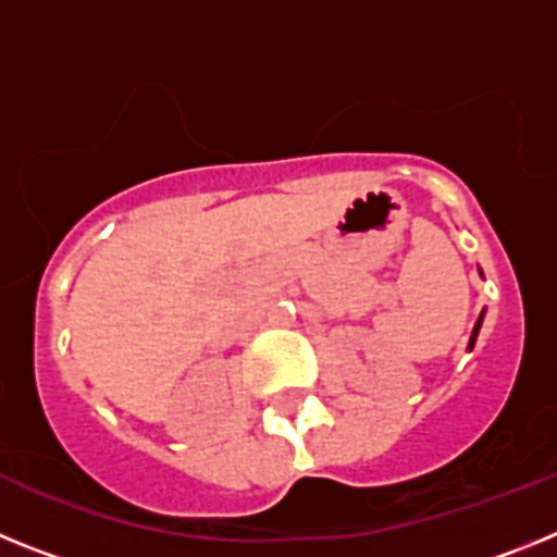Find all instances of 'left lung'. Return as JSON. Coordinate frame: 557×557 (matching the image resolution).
<instances>
[{
    "mask_svg": "<svg viewBox=\"0 0 557 557\" xmlns=\"http://www.w3.org/2000/svg\"><path fill=\"white\" fill-rule=\"evenodd\" d=\"M480 275H482V270H480ZM482 318H485V309H482V312H480V318H476V323H474V332H471V337H469V351H471V348H474V343H476V334H480Z\"/></svg>",
    "mask_w": 557,
    "mask_h": 557,
    "instance_id": "obj_1",
    "label": "left lung"
}]
</instances>
